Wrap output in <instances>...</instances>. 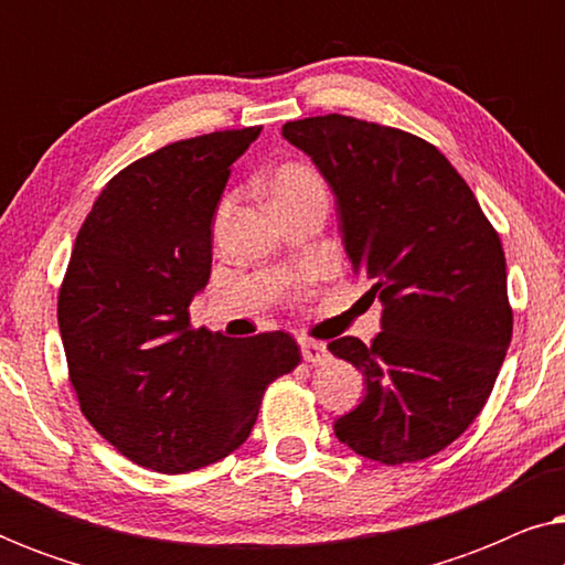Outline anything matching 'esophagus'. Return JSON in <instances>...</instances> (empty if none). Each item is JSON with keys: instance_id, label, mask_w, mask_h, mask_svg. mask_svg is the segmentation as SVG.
<instances>
[{"instance_id": "esophagus-1", "label": "esophagus", "mask_w": 565, "mask_h": 565, "mask_svg": "<svg viewBox=\"0 0 565 565\" xmlns=\"http://www.w3.org/2000/svg\"><path fill=\"white\" fill-rule=\"evenodd\" d=\"M300 354H303L306 362H313V365H321V362L329 360L327 344L313 342V339H300Z\"/></svg>"}]
</instances>
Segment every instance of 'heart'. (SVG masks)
I'll return each mask as SVG.
<instances>
[{
	"label": "heart",
	"instance_id": "heart-1",
	"mask_svg": "<svg viewBox=\"0 0 565 565\" xmlns=\"http://www.w3.org/2000/svg\"><path fill=\"white\" fill-rule=\"evenodd\" d=\"M269 192H273L275 207L298 203V200L327 195V188H323V180L313 172L311 167L306 164H282L273 174V182H269Z\"/></svg>",
	"mask_w": 565,
	"mask_h": 565
}]
</instances>
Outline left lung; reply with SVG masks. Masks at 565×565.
<instances>
[{
	"label": "left lung",
	"mask_w": 565,
	"mask_h": 565,
	"mask_svg": "<svg viewBox=\"0 0 565 565\" xmlns=\"http://www.w3.org/2000/svg\"><path fill=\"white\" fill-rule=\"evenodd\" d=\"M282 138L329 182L347 257L383 303L373 342H329L365 377L334 435L385 466L429 458L481 414L512 342L499 234L424 138L337 113L285 122Z\"/></svg>",
	"instance_id": "1"
}]
</instances>
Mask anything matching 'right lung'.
<instances>
[{"instance_id":"add662e5","label":"right lung","mask_w":565,"mask_h":565,"mask_svg":"<svg viewBox=\"0 0 565 565\" xmlns=\"http://www.w3.org/2000/svg\"><path fill=\"white\" fill-rule=\"evenodd\" d=\"M259 126L169 143L105 184L76 234L58 329L82 414L120 455L188 473L246 443L262 396L300 362L296 339L192 329L213 215Z\"/></svg>"}]
</instances>
